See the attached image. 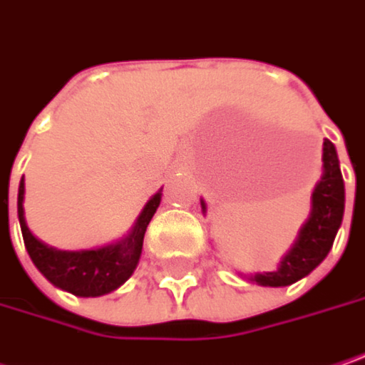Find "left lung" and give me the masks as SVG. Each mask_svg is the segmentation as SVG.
Instances as JSON below:
<instances>
[{
    "mask_svg": "<svg viewBox=\"0 0 365 365\" xmlns=\"http://www.w3.org/2000/svg\"><path fill=\"white\" fill-rule=\"evenodd\" d=\"M206 215V202L200 200ZM345 212V182L336 148L331 140L322 144V175L314 185L310 198V217L302 225L293 246L281 258L279 267L270 272L244 274V279L262 287H287L308 277L331 252L336 231L343 223Z\"/></svg>",
    "mask_w": 365,
    "mask_h": 365,
    "instance_id": "obj_1",
    "label": "left lung"
}]
</instances>
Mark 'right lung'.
<instances>
[{
    "mask_svg": "<svg viewBox=\"0 0 365 365\" xmlns=\"http://www.w3.org/2000/svg\"><path fill=\"white\" fill-rule=\"evenodd\" d=\"M159 190L144 204L132 229L113 244L93 250H57L34 237L24 217V178L18 185V221L24 246L38 272L55 287L78 297H98L121 287L138 267L144 233L161 204Z\"/></svg>",
    "mask_w": 365,
    "mask_h": 365,
    "instance_id": "obj_1",
    "label": "right lung"
}]
</instances>
